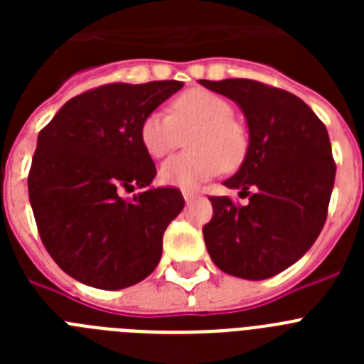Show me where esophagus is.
<instances>
[{
  "instance_id": "obj_1",
  "label": "esophagus",
  "mask_w": 364,
  "mask_h": 364,
  "mask_svg": "<svg viewBox=\"0 0 364 364\" xmlns=\"http://www.w3.org/2000/svg\"><path fill=\"white\" fill-rule=\"evenodd\" d=\"M182 197H184L186 202H189L193 198H197V193L191 191V189H182Z\"/></svg>"
}]
</instances>
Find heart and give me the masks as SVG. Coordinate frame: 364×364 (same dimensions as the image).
<instances>
[{
    "label": "heart",
    "instance_id": "1",
    "mask_svg": "<svg viewBox=\"0 0 364 364\" xmlns=\"http://www.w3.org/2000/svg\"><path fill=\"white\" fill-rule=\"evenodd\" d=\"M233 105L220 95L191 89L176 96L171 114L149 112L140 124L144 149L162 159L188 140L191 153L176 154L160 166V180L175 188H197L218 175L220 169H237L247 153V131L233 118Z\"/></svg>",
    "mask_w": 364,
    "mask_h": 364
}]
</instances>
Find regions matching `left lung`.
I'll use <instances>...</instances> for the list:
<instances>
[{
  "label": "left lung",
  "instance_id": "obj_1",
  "mask_svg": "<svg viewBox=\"0 0 364 364\" xmlns=\"http://www.w3.org/2000/svg\"><path fill=\"white\" fill-rule=\"evenodd\" d=\"M242 109L250 146L242 166L224 182L246 205L210 197L213 217L202 230L211 260L250 281L290 268L319 237L336 180L323 122L301 98L255 80H200Z\"/></svg>",
  "mask_w": 364,
  "mask_h": 364
}]
</instances>
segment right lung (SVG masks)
Returning <instances> with one entry per match:
<instances>
[{
    "label": "right lung",
    "instance_id": "right-lung-1",
    "mask_svg": "<svg viewBox=\"0 0 364 364\" xmlns=\"http://www.w3.org/2000/svg\"><path fill=\"white\" fill-rule=\"evenodd\" d=\"M182 85L96 87L70 98L38 134L28 171L32 213L45 250L76 281L122 290L159 264L164 231L184 197L176 188H151L156 167L140 142V124Z\"/></svg>",
    "mask_w": 364,
    "mask_h": 364
}]
</instances>
